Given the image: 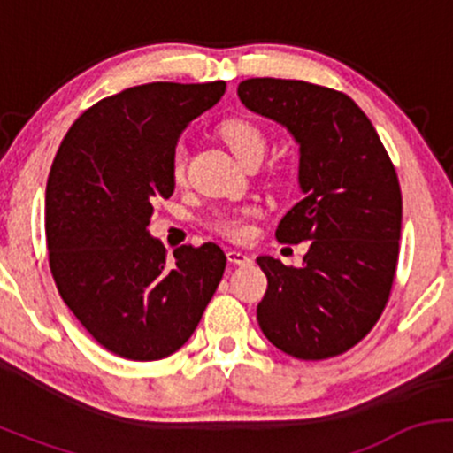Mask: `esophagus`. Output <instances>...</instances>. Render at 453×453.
<instances>
[{
    "label": "esophagus",
    "instance_id": "34e87169",
    "mask_svg": "<svg viewBox=\"0 0 453 453\" xmlns=\"http://www.w3.org/2000/svg\"><path fill=\"white\" fill-rule=\"evenodd\" d=\"M226 256H227V262L234 264V266H244V264L251 262V257H249L247 253H242V251H232V249L226 253Z\"/></svg>",
    "mask_w": 453,
    "mask_h": 453
}]
</instances>
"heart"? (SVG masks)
I'll use <instances>...</instances> for the list:
<instances>
[{
  "label": "heart",
  "instance_id": "b5f03b06",
  "mask_svg": "<svg viewBox=\"0 0 453 453\" xmlns=\"http://www.w3.org/2000/svg\"><path fill=\"white\" fill-rule=\"evenodd\" d=\"M223 142L230 147L241 164L247 159L259 157L262 159L264 150H266V138H264L262 129L256 123L244 121V119H230L221 126ZM185 164H187V150L179 147L173 155V179L176 183L185 179ZM253 217V209H238L230 212H217L211 219V227L219 232L221 236L232 238V241H242L249 234V219Z\"/></svg>",
  "mask_w": 453,
  "mask_h": 453
}]
</instances>
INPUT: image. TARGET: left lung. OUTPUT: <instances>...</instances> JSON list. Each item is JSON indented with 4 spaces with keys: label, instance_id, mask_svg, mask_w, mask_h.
Masks as SVG:
<instances>
[{
    "label": "left lung",
    "instance_id": "obj_1",
    "mask_svg": "<svg viewBox=\"0 0 453 453\" xmlns=\"http://www.w3.org/2000/svg\"><path fill=\"white\" fill-rule=\"evenodd\" d=\"M238 97L298 142L303 200L280 219L277 238L311 241L303 268L257 257L268 279L259 327L298 360L339 356L372 330L392 292L403 223L396 170L372 123L345 93L249 78Z\"/></svg>",
    "mask_w": 453,
    "mask_h": 453
}]
</instances>
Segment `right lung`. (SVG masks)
I'll use <instances>...</instances> for the list:
<instances>
[{"label": "right lung", "mask_w": 453, "mask_h": 453, "mask_svg": "<svg viewBox=\"0 0 453 453\" xmlns=\"http://www.w3.org/2000/svg\"><path fill=\"white\" fill-rule=\"evenodd\" d=\"M223 93V81L129 87L82 112L55 155L44 204L50 273L85 330L127 360L179 351L226 270L215 242L183 244L168 262L147 230L153 202L174 191L179 136Z\"/></svg>", "instance_id": "add662e5"}]
</instances>
